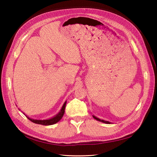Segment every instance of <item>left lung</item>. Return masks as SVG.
Returning a JSON list of instances; mask_svg holds the SVG:
<instances>
[{"mask_svg":"<svg viewBox=\"0 0 157 157\" xmlns=\"http://www.w3.org/2000/svg\"><path fill=\"white\" fill-rule=\"evenodd\" d=\"M93 117H94V119H96V120L100 121H101V122L105 123V124H110V122H109V121H105V120H100V119H99V118L96 117H95V116H93Z\"/></svg>","mask_w":157,"mask_h":157,"instance_id":"obj_1","label":"left lung"}]
</instances>
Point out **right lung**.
Segmentation results:
<instances>
[{
	"instance_id": "1",
	"label": "right lung",
	"mask_w": 157,
	"mask_h": 157,
	"mask_svg": "<svg viewBox=\"0 0 157 157\" xmlns=\"http://www.w3.org/2000/svg\"><path fill=\"white\" fill-rule=\"evenodd\" d=\"M65 105H66V101L63 104V107L61 109L60 112H59L58 114L56 116H54L53 117L51 118V119L49 120H33L31 119V118L28 117V116H26L28 117V119L30 120L31 121L35 123V124H41V125H53L56 124L57 123L59 120H60L62 117L63 116V114L65 113Z\"/></svg>"
}]
</instances>
